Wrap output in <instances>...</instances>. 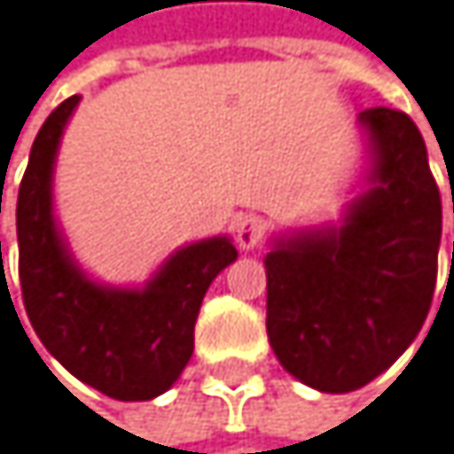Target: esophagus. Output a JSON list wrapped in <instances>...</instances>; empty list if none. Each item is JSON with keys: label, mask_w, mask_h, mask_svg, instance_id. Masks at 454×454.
<instances>
[{"label": "esophagus", "mask_w": 454, "mask_h": 454, "mask_svg": "<svg viewBox=\"0 0 454 454\" xmlns=\"http://www.w3.org/2000/svg\"><path fill=\"white\" fill-rule=\"evenodd\" d=\"M263 231H266V225H263V220L258 215H242L234 223V239H237L239 250L258 247L261 239H263Z\"/></svg>", "instance_id": "obj_1"}]
</instances>
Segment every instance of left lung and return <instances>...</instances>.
<instances>
[{
    "instance_id": "1",
    "label": "left lung",
    "mask_w": 454,
    "mask_h": 454,
    "mask_svg": "<svg viewBox=\"0 0 454 454\" xmlns=\"http://www.w3.org/2000/svg\"><path fill=\"white\" fill-rule=\"evenodd\" d=\"M369 188L339 225L274 242L266 333L282 364L320 393H349L390 369L423 328L436 287L442 196L428 150L401 110L358 115Z\"/></svg>"
}]
</instances>
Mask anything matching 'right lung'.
Instances as JSON below:
<instances>
[{"mask_svg": "<svg viewBox=\"0 0 454 454\" xmlns=\"http://www.w3.org/2000/svg\"><path fill=\"white\" fill-rule=\"evenodd\" d=\"M80 96L43 123L18 188V274L40 341L77 380L118 401L167 393L193 355V325L212 279L237 261L229 237L180 247L142 287L90 279L53 215V164Z\"/></svg>", "mask_w": 454, "mask_h": 454, "instance_id": "add662e5", "label": "right lung"}]
</instances>
